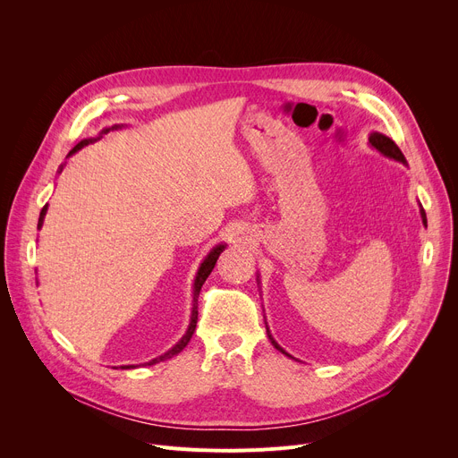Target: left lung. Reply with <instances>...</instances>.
Returning a JSON list of instances; mask_svg holds the SVG:
<instances>
[{
  "instance_id": "1",
  "label": "left lung",
  "mask_w": 458,
  "mask_h": 458,
  "mask_svg": "<svg viewBox=\"0 0 458 458\" xmlns=\"http://www.w3.org/2000/svg\"><path fill=\"white\" fill-rule=\"evenodd\" d=\"M369 144L373 148H377L380 154H384L386 157H390V159H395V161H401V163H406V159H404V156H403V152L399 150V147L397 144L390 139V137H386V135H382V133H378V131H373L371 135H369ZM421 221H423V225L427 226V215H425V209L421 208ZM267 335H269V340H271V344L280 351V352H284V354H287L276 342H275V338L271 335V332H269V328H267ZM290 356V354H287Z\"/></svg>"
}]
</instances>
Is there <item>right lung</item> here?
<instances>
[{
  "instance_id": "add662e5",
  "label": "right lung",
  "mask_w": 458,
  "mask_h": 458,
  "mask_svg": "<svg viewBox=\"0 0 458 458\" xmlns=\"http://www.w3.org/2000/svg\"><path fill=\"white\" fill-rule=\"evenodd\" d=\"M116 128H120V126H113V128H107V130H104V133H107L109 130H116ZM89 142H92V139H83L81 142H78L74 148L70 150V154L68 156H72V154H76L78 150H81L83 147H87ZM63 171V165L59 166V173ZM46 211H47V204L42 208V211H40V216H38V230L42 228V223H44V215H46ZM226 249V245H216V247H213L211 249V252L204 258V261L200 263V267H199V273H197V278H195V285H192V311H191V323H189V328H187V332L183 334V338L171 349V351H166L165 354H161V356H157V358H154V360H150L148 362V366H154V364H157V362H163V360H168V358H173L174 354H178V352H182L183 351V347L189 344V340L192 338V332H195V328H197V319H199V295H200V290H202V284L206 282V278L211 275V271H213V267H215V263H216V259H219V256H221V252ZM126 369L128 368H133V366H124Z\"/></svg>"
}]
</instances>
